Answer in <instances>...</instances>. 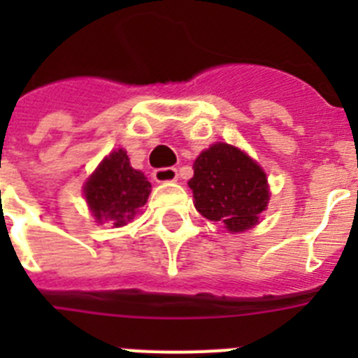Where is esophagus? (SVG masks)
Returning a JSON list of instances; mask_svg holds the SVG:
<instances>
[{"label":"esophagus","mask_w":358,"mask_h":358,"mask_svg":"<svg viewBox=\"0 0 358 358\" xmlns=\"http://www.w3.org/2000/svg\"><path fill=\"white\" fill-rule=\"evenodd\" d=\"M156 182H173L177 181V170L176 169H157L152 173Z\"/></svg>","instance_id":"esophagus-1"}]
</instances>
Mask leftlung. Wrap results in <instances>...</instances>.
<instances>
[{
	"mask_svg": "<svg viewBox=\"0 0 358 358\" xmlns=\"http://www.w3.org/2000/svg\"><path fill=\"white\" fill-rule=\"evenodd\" d=\"M194 204L202 217L222 222L231 233L258 224V215L268 204L267 176L255 159L240 148L215 143L201 152L188 181Z\"/></svg>",
	"mask_w": 358,
	"mask_h": 358,
	"instance_id": "8db88e82",
	"label": "left lung"
}]
</instances>
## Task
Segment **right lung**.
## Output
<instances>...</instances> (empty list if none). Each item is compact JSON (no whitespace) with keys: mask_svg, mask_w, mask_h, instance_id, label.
<instances>
[{"mask_svg":"<svg viewBox=\"0 0 358 358\" xmlns=\"http://www.w3.org/2000/svg\"><path fill=\"white\" fill-rule=\"evenodd\" d=\"M147 177L131 166L123 148L110 152L84 185V197L98 224L110 220L115 227L134 220L150 195Z\"/></svg>","mask_w":358,"mask_h":358,"instance_id":"add662e5","label":"right lung"}]
</instances>
